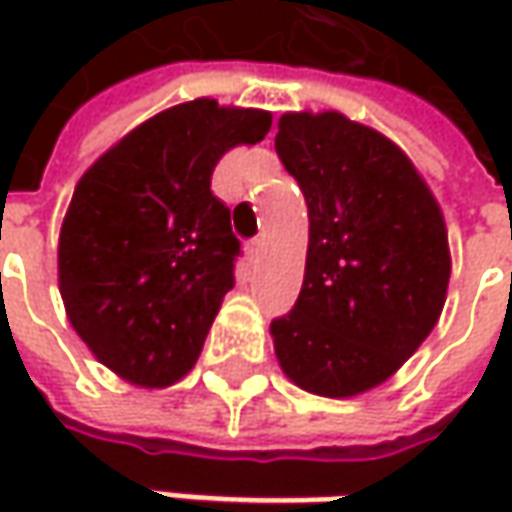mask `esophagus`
<instances>
[{
    "label": "esophagus",
    "instance_id": "esophagus-1",
    "mask_svg": "<svg viewBox=\"0 0 512 512\" xmlns=\"http://www.w3.org/2000/svg\"><path fill=\"white\" fill-rule=\"evenodd\" d=\"M262 250H265L262 239H253V242H247V259H250V262H259V259H262Z\"/></svg>",
    "mask_w": 512,
    "mask_h": 512
}]
</instances>
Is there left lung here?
Segmentation results:
<instances>
[{
    "instance_id": "left-lung-1",
    "label": "left lung",
    "mask_w": 512,
    "mask_h": 512,
    "mask_svg": "<svg viewBox=\"0 0 512 512\" xmlns=\"http://www.w3.org/2000/svg\"><path fill=\"white\" fill-rule=\"evenodd\" d=\"M276 153L305 193L310 236L302 293L270 325L273 350L296 387L350 399L387 382L442 316V207L396 142L339 110L285 113Z\"/></svg>"
}]
</instances>
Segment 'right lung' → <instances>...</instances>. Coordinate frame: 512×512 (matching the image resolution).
I'll list each match as a JSON object with an SVG mask.
<instances>
[{"label":"right lung","mask_w":512,"mask_h":512,"mask_svg":"<svg viewBox=\"0 0 512 512\" xmlns=\"http://www.w3.org/2000/svg\"><path fill=\"white\" fill-rule=\"evenodd\" d=\"M270 125L267 110L182 102L79 179L59 230V293L79 339L119 379L170 387L199 359L239 256L210 176Z\"/></svg>","instance_id":"obj_1"}]
</instances>
